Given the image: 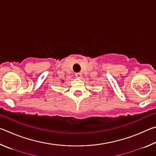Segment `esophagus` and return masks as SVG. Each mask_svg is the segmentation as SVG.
I'll list each match as a JSON object with an SVG mask.
<instances>
[{
  "mask_svg": "<svg viewBox=\"0 0 156 156\" xmlns=\"http://www.w3.org/2000/svg\"><path fill=\"white\" fill-rule=\"evenodd\" d=\"M75 76H76V77H77L78 78H81L82 76H83V74H82V73L79 72V73H76Z\"/></svg>",
  "mask_w": 156,
  "mask_h": 156,
  "instance_id": "obj_1",
  "label": "esophagus"
}]
</instances>
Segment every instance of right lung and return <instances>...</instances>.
Returning <instances> with one entry per match:
<instances>
[{
	"instance_id": "1",
	"label": "right lung",
	"mask_w": 156,
	"mask_h": 156,
	"mask_svg": "<svg viewBox=\"0 0 156 156\" xmlns=\"http://www.w3.org/2000/svg\"><path fill=\"white\" fill-rule=\"evenodd\" d=\"M62 83H64V80H62Z\"/></svg>"
}]
</instances>
